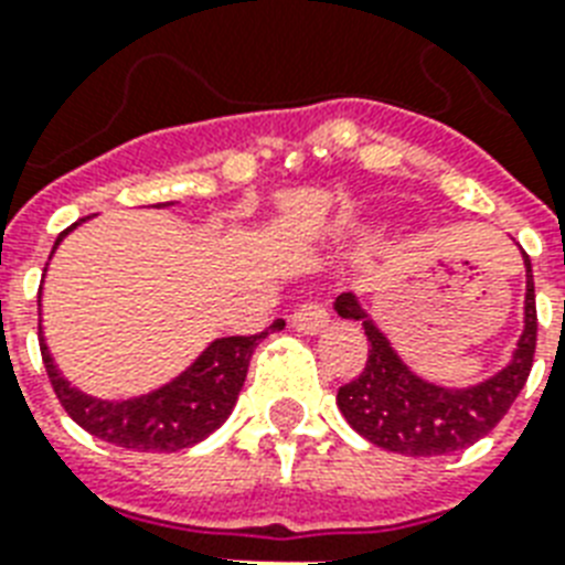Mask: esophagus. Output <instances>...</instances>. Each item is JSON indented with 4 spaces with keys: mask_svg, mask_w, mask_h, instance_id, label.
I'll return each mask as SVG.
<instances>
[{
    "mask_svg": "<svg viewBox=\"0 0 565 565\" xmlns=\"http://www.w3.org/2000/svg\"><path fill=\"white\" fill-rule=\"evenodd\" d=\"M328 322H331L328 310L322 308V305H317V301H310V305H301V308L292 310V328L301 331V334H319Z\"/></svg>",
    "mask_w": 565,
    "mask_h": 565,
    "instance_id": "34e87169",
    "label": "esophagus"
}]
</instances>
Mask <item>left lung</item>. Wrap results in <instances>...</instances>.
I'll list each match as a JSON object with an SVG mask.
<instances>
[{
  "label": "left lung",
  "mask_w": 565,
  "mask_h": 565,
  "mask_svg": "<svg viewBox=\"0 0 565 565\" xmlns=\"http://www.w3.org/2000/svg\"><path fill=\"white\" fill-rule=\"evenodd\" d=\"M525 260V326L508 366L469 386H443L402 361L370 310L354 292L337 296L334 310L343 319L361 322L370 340L366 366L352 384L340 386L337 407L372 446L407 457L451 455L487 437L522 393L536 349V299L531 257Z\"/></svg>",
  "instance_id": "1"
}]
</instances>
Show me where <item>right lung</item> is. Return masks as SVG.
Masks as SVG:
<instances>
[{
  "mask_svg": "<svg viewBox=\"0 0 565 565\" xmlns=\"http://www.w3.org/2000/svg\"><path fill=\"white\" fill-rule=\"evenodd\" d=\"M170 204L172 202H163L154 207H170ZM82 222L84 220L73 222L70 228L57 234L52 255L64 243L66 234L78 228ZM281 328L284 319H275L264 334L220 337L204 345V352L172 381L161 384L152 393L131 395V398H96V395L82 393L57 370L43 328L38 331V337L52 390L64 404V411L73 416L75 425H82L87 434L105 439L110 446L131 448V451H181V448H190L202 443L204 437H211L213 430L228 419L237 404L239 390L246 384L248 361H252L257 343L269 331H281Z\"/></svg>",
  "mask_w": 565,
  "mask_h": 565,
  "instance_id": "add662e5",
  "label": "right lung"
}]
</instances>
